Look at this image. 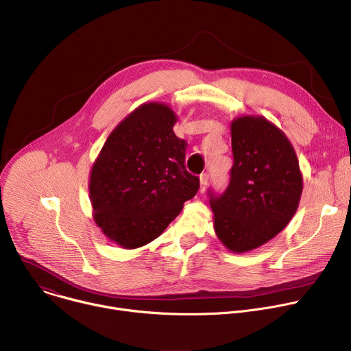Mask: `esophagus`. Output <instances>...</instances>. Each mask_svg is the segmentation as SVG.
<instances>
[{"mask_svg": "<svg viewBox=\"0 0 351 351\" xmlns=\"http://www.w3.org/2000/svg\"><path fill=\"white\" fill-rule=\"evenodd\" d=\"M208 183V173H202L199 175V191H204Z\"/></svg>", "mask_w": 351, "mask_h": 351, "instance_id": "esophagus-1", "label": "esophagus"}]
</instances>
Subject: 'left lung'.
<instances>
[{
    "label": "left lung",
    "mask_w": 351,
    "mask_h": 351,
    "mask_svg": "<svg viewBox=\"0 0 351 351\" xmlns=\"http://www.w3.org/2000/svg\"><path fill=\"white\" fill-rule=\"evenodd\" d=\"M233 167L223 194L210 191L214 230L232 253L254 250L282 232L297 211L303 175L286 134L260 115L232 121Z\"/></svg>",
    "instance_id": "left-lung-1"
}]
</instances>
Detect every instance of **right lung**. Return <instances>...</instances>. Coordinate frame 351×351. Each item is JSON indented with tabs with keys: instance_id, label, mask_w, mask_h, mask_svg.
Segmentation results:
<instances>
[{
	"instance_id": "right-lung-1",
	"label": "right lung",
	"mask_w": 351,
	"mask_h": 351,
	"mask_svg": "<svg viewBox=\"0 0 351 351\" xmlns=\"http://www.w3.org/2000/svg\"><path fill=\"white\" fill-rule=\"evenodd\" d=\"M178 115L145 103L111 132L88 180L97 226L123 248L157 239L199 187L184 167L187 143L173 133Z\"/></svg>"
}]
</instances>
